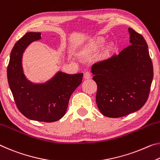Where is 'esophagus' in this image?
<instances>
[{"instance_id": "esophagus-1", "label": "esophagus", "mask_w": 160, "mask_h": 160, "mask_svg": "<svg viewBox=\"0 0 160 160\" xmlns=\"http://www.w3.org/2000/svg\"><path fill=\"white\" fill-rule=\"evenodd\" d=\"M91 78V74L89 71H86L84 72V78L85 79H90Z\"/></svg>"}]
</instances>
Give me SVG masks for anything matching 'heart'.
<instances>
[{"mask_svg": "<svg viewBox=\"0 0 160 160\" xmlns=\"http://www.w3.org/2000/svg\"><path fill=\"white\" fill-rule=\"evenodd\" d=\"M110 50V48H108V49H107V50H107V51H108V50Z\"/></svg>", "mask_w": 160, "mask_h": 160, "instance_id": "heart-1", "label": "heart"}]
</instances>
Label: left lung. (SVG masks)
<instances>
[{
  "label": "left lung",
  "instance_id": "obj_1",
  "mask_svg": "<svg viewBox=\"0 0 160 160\" xmlns=\"http://www.w3.org/2000/svg\"><path fill=\"white\" fill-rule=\"evenodd\" d=\"M130 45L118 55L93 64L98 85L96 102L103 115L120 118L136 112L148 99L153 79L152 62L142 35L129 28Z\"/></svg>",
  "mask_w": 160,
  "mask_h": 160
}]
</instances>
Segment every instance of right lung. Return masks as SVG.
I'll return each mask as SVG.
<instances>
[{
  "label": "right lung",
  "mask_w": 160,
  "mask_h": 160,
  "mask_svg": "<svg viewBox=\"0 0 160 160\" xmlns=\"http://www.w3.org/2000/svg\"><path fill=\"white\" fill-rule=\"evenodd\" d=\"M40 35L29 32L18 40L10 56L7 77L20 112L30 120L52 122L65 115L70 96L82 82L83 74L58 72L43 84H34L28 80L22 70V54L32 42L41 39Z\"/></svg>",
  "instance_id": "obj_1"
}]
</instances>
